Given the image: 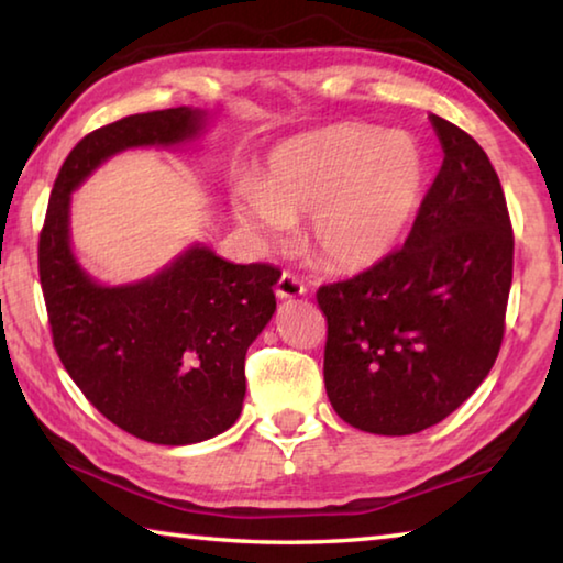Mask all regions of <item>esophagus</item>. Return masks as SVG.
Masks as SVG:
<instances>
[{
	"label": "esophagus",
	"mask_w": 563,
	"mask_h": 563,
	"mask_svg": "<svg viewBox=\"0 0 563 563\" xmlns=\"http://www.w3.org/2000/svg\"><path fill=\"white\" fill-rule=\"evenodd\" d=\"M275 295H278L280 300L300 298V295H305V285H302V280L298 278V275L285 271V273L280 275V280L275 283Z\"/></svg>",
	"instance_id": "obj_1"
}]
</instances>
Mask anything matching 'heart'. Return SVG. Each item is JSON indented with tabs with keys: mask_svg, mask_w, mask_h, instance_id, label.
<instances>
[{
	"mask_svg": "<svg viewBox=\"0 0 563 563\" xmlns=\"http://www.w3.org/2000/svg\"><path fill=\"white\" fill-rule=\"evenodd\" d=\"M427 170L415 133L335 123L275 146L258 184L233 190V211L265 238L308 216L312 251L332 268L362 271L402 241L422 203Z\"/></svg>",
	"mask_w": 563,
	"mask_h": 563,
	"instance_id": "heart-1",
	"label": "heart"
}]
</instances>
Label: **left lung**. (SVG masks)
Returning a JSON list of instances; mask_svg holds the SVG:
<instances>
[{"instance_id": "obj_1", "label": "left lung", "mask_w": 563, "mask_h": 563, "mask_svg": "<svg viewBox=\"0 0 563 563\" xmlns=\"http://www.w3.org/2000/svg\"><path fill=\"white\" fill-rule=\"evenodd\" d=\"M430 121L444 161L405 245L318 290L330 405L362 432L402 437L442 422L484 383L504 338L507 198L470 133Z\"/></svg>"}]
</instances>
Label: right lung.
<instances>
[{
    "instance_id": "right-lung-1",
    "label": "right lung",
    "mask_w": 563,
    "mask_h": 563,
    "mask_svg": "<svg viewBox=\"0 0 563 563\" xmlns=\"http://www.w3.org/2000/svg\"><path fill=\"white\" fill-rule=\"evenodd\" d=\"M201 126L203 111L178 107L87 133L54 180L40 233L42 292L66 373L109 422L168 446L211 440L241 415L245 352L273 318L280 271L194 245L154 278L107 288L74 258L69 201L109 156L174 146Z\"/></svg>"
}]
</instances>
